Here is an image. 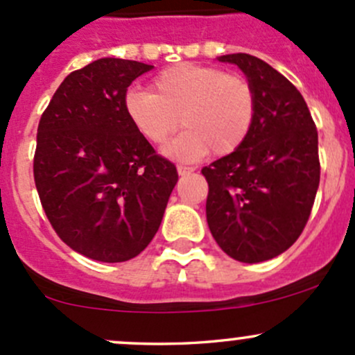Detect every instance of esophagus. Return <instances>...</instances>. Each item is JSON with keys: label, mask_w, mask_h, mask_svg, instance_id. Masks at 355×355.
<instances>
[{"label": "esophagus", "mask_w": 355, "mask_h": 355, "mask_svg": "<svg viewBox=\"0 0 355 355\" xmlns=\"http://www.w3.org/2000/svg\"><path fill=\"white\" fill-rule=\"evenodd\" d=\"M177 170H178V175L185 177V175L192 173V171H194V168H192V166H184V164H178Z\"/></svg>", "instance_id": "esophagus-1"}]
</instances>
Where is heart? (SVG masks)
Returning <instances> with one entry per match:
<instances>
[{
  "label": "heart",
  "mask_w": 355,
  "mask_h": 355,
  "mask_svg": "<svg viewBox=\"0 0 355 355\" xmlns=\"http://www.w3.org/2000/svg\"><path fill=\"white\" fill-rule=\"evenodd\" d=\"M125 110L139 134L163 146L185 127L164 151L196 161L209 149L214 156L237 151L256 120V91L244 75L213 65H175L156 75L149 91H128Z\"/></svg>",
  "instance_id": "obj_1"
}]
</instances>
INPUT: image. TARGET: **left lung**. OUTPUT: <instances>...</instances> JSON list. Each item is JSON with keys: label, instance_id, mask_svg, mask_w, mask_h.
<instances>
[{"label": "left lung", "instance_id": "obj_1", "mask_svg": "<svg viewBox=\"0 0 355 355\" xmlns=\"http://www.w3.org/2000/svg\"><path fill=\"white\" fill-rule=\"evenodd\" d=\"M235 63L256 91V120L244 144L204 166L206 218L214 241L241 263L287 250L309 220L320 185L318 130L295 85L245 53Z\"/></svg>", "mask_w": 355, "mask_h": 355}]
</instances>
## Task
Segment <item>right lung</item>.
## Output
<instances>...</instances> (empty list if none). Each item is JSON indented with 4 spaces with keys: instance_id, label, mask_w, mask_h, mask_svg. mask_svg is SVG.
<instances>
[{
    "instance_id": "right-lung-1",
    "label": "right lung",
    "mask_w": 355,
    "mask_h": 355,
    "mask_svg": "<svg viewBox=\"0 0 355 355\" xmlns=\"http://www.w3.org/2000/svg\"><path fill=\"white\" fill-rule=\"evenodd\" d=\"M151 68L96 60L67 75L39 120L34 182L42 209L68 247L103 263L148 247L178 180L125 110L128 85Z\"/></svg>"
}]
</instances>
